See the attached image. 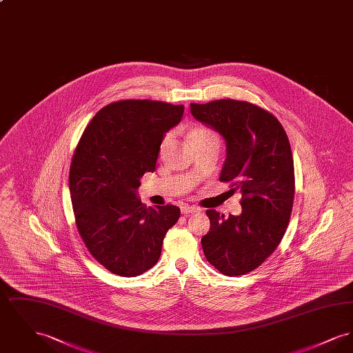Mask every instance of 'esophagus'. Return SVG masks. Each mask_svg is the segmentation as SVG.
<instances>
[{
    "instance_id": "1",
    "label": "esophagus",
    "mask_w": 353,
    "mask_h": 353,
    "mask_svg": "<svg viewBox=\"0 0 353 353\" xmlns=\"http://www.w3.org/2000/svg\"><path fill=\"white\" fill-rule=\"evenodd\" d=\"M196 212H199V208H196V206H192V205H188V203L181 205V213L183 214H190V213H196Z\"/></svg>"
}]
</instances>
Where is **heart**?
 <instances>
[{
    "label": "heart",
    "mask_w": 353,
    "mask_h": 353,
    "mask_svg": "<svg viewBox=\"0 0 353 353\" xmlns=\"http://www.w3.org/2000/svg\"><path fill=\"white\" fill-rule=\"evenodd\" d=\"M189 139H190V141H192L193 144H196V143H201V141L212 140V139L219 140V136H217V134H216L213 130H210V128H208V127L196 125V127H193V128L190 130ZM168 143L169 136H167V137L163 140V143H161V148H160L161 152L164 151V150L168 147Z\"/></svg>",
    "instance_id": "1"
}]
</instances>
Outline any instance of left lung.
Segmentation results:
<instances>
[{
	"mask_svg": "<svg viewBox=\"0 0 353 353\" xmlns=\"http://www.w3.org/2000/svg\"><path fill=\"white\" fill-rule=\"evenodd\" d=\"M190 112L225 139L219 181L242 193L239 216L206 210L210 229L202 236L203 254L223 275H245L269 258L288 226L295 194L288 137L278 119L249 101L190 103Z\"/></svg>",
	"mask_w": 353,
	"mask_h": 353,
	"instance_id": "obj_1",
	"label": "left lung"
}]
</instances>
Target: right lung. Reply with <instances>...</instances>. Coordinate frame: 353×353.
Returning a JSON list of instances; mask_svg holds the SVG:
<instances>
[{
	"mask_svg": "<svg viewBox=\"0 0 353 353\" xmlns=\"http://www.w3.org/2000/svg\"><path fill=\"white\" fill-rule=\"evenodd\" d=\"M183 114V104L114 101L88 123L74 152L68 185L78 232L101 266L120 276L153 268L180 219L177 206L147 208L136 190L141 176L156 168L164 134Z\"/></svg>",
	"mask_w": 353,
	"mask_h": 353,
	"instance_id": "obj_1",
	"label": "right lung"
}]
</instances>
